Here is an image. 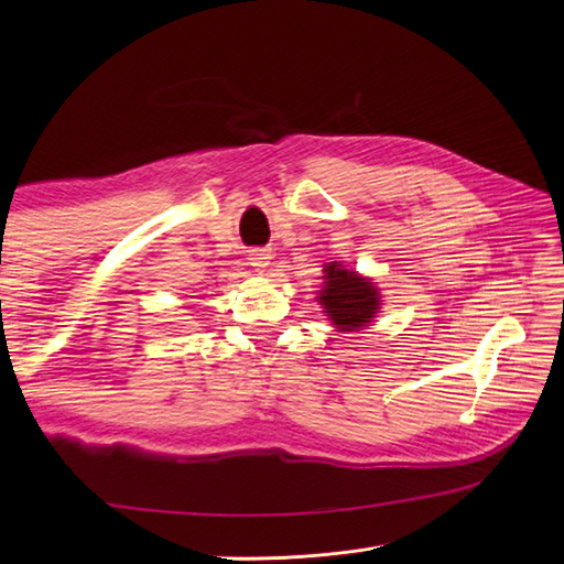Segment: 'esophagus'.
<instances>
[{"label":"esophagus","mask_w":564,"mask_h":564,"mask_svg":"<svg viewBox=\"0 0 564 564\" xmlns=\"http://www.w3.org/2000/svg\"><path fill=\"white\" fill-rule=\"evenodd\" d=\"M247 259H249V263L253 265V268H265V265H270V251L268 249H249L247 251Z\"/></svg>","instance_id":"1"}]
</instances>
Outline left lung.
Returning a JSON list of instances; mask_svg holds the SVG:
<instances>
[{
  "label": "left lung",
  "instance_id": "1",
  "mask_svg": "<svg viewBox=\"0 0 564 564\" xmlns=\"http://www.w3.org/2000/svg\"><path fill=\"white\" fill-rule=\"evenodd\" d=\"M322 278L324 289H319L317 299L338 332H357L377 317L381 296L369 278L357 275L340 263L324 265Z\"/></svg>",
  "mask_w": 564,
  "mask_h": 564
}]
</instances>
